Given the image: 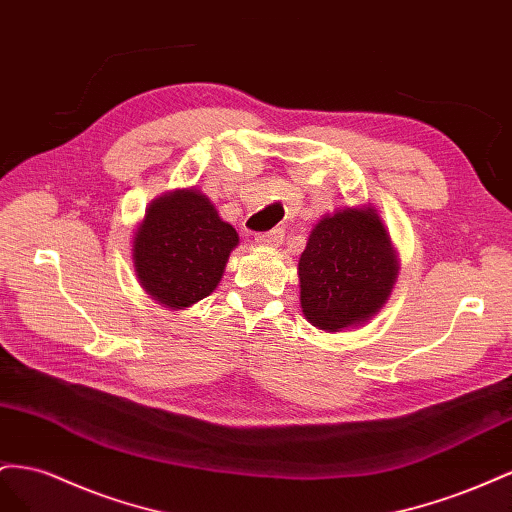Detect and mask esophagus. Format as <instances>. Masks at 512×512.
I'll return each instance as SVG.
<instances>
[{"label":"esophagus","instance_id":"34e87169","mask_svg":"<svg viewBox=\"0 0 512 512\" xmlns=\"http://www.w3.org/2000/svg\"><path fill=\"white\" fill-rule=\"evenodd\" d=\"M257 246H264V248H276L283 244V229H272L268 233H259L255 238Z\"/></svg>","mask_w":512,"mask_h":512}]
</instances>
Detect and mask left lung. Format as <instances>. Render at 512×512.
<instances>
[{
    "label": "left lung",
    "mask_w": 512,
    "mask_h": 512,
    "mask_svg": "<svg viewBox=\"0 0 512 512\" xmlns=\"http://www.w3.org/2000/svg\"><path fill=\"white\" fill-rule=\"evenodd\" d=\"M399 255L373 203L337 208L313 225L298 261L300 306L315 328L337 334L384 309Z\"/></svg>",
    "instance_id": "obj_1"
}]
</instances>
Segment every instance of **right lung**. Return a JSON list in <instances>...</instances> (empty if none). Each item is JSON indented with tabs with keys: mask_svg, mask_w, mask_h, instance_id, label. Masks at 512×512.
<instances>
[{
	"mask_svg": "<svg viewBox=\"0 0 512 512\" xmlns=\"http://www.w3.org/2000/svg\"><path fill=\"white\" fill-rule=\"evenodd\" d=\"M238 231L195 186L152 199L133 236L137 281L156 304L186 311L221 283Z\"/></svg>",
	"mask_w": 512,
	"mask_h": 512,
	"instance_id": "add662e5",
	"label": "right lung"
}]
</instances>
